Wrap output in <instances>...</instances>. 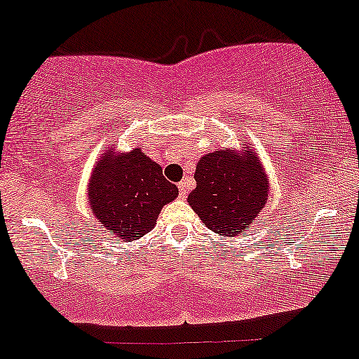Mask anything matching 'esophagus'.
Wrapping results in <instances>:
<instances>
[{
    "mask_svg": "<svg viewBox=\"0 0 359 359\" xmlns=\"http://www.w3.org/2000/svg\"><path fill=\"white\" fill-rule=\"evenodd\" d=\"M187 180H182V182H180L179 184V194H180V197H185V196H187Z\"/></svg>",
    "mask_w": 359,
    "mask_h": 359,
    "instance_id": "obj_1",
    "label": "esophagus"
}]
</instances>
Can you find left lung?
<instances>
[{"label": "left lung", "instance_id": "1", "mask_svg": "<svg viewBox=\"0 0 359 359\" xmlns=\"http://www.w3.org/2000/svg\"><path fill=\"white\" fill-rule=\"evenodd\" d=\"M194 177L197 187L189 204L205 227L224 237L241 234L266 205L269 182L250 149L241 155L231 150L207 154Z\"/></svg>", "mask_w": 359, "mask_h": 359}]
</instances>
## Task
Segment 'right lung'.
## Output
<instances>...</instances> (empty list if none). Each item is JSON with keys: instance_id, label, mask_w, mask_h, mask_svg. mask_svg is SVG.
<instances>
[{"instance_id": "obj_1", "label": "right lung", "mask_w": 359, "mask_h": 359, "mask_svg": "<svg viewBox=\"0 0 359 359\" xmlns=\"http://www.w3.org/2000/svg\"><path fill=\"white\" fill-rule=\"evenodd\" d=\"M177 196L175 184L140 149L120 157L103 154L88 185L97 221L128 243L152 231L162 207Z\"/></svg>"}]
</instances>
